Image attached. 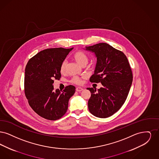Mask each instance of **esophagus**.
I'll list each match as a JSON object with an SVG mask.
<instances>
[{
    "instance_id": "34e87169",
    "label": "esophagus",
    "mask_w": 159,
    "mask_h": 159,
    "mask_svg": "<svg viewBox=\"0 0 159 159\" xmlns=\"http://www.w3.org/2000/svg\"><path fill=\"white\" fill-rule=\"evenodd\" d=\"M76 90L77 92H81V91H83V88H82L80 87H77V88H76Z\"/></svg>"
}]
</instances>
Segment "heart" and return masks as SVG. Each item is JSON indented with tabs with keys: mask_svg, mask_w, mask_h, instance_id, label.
<instances>
[{
	"mask_svg": "<svg viewBox=\"0 0 159 159\" xmlns=\"http://www.w3.org/2000/svg\"><path fill=\"white\" fill-rule=\"evenodd\" d=\"M74 59L78 64H79L81 66L86 64L88 62V57L87 55L81 51H79L75 53ZM66 66H67V61H63L61 64V73H64L65 71ZM70 82L79 85L82 83V79L78 76H74L70 79Z\"/></svg>",
	"mask_w": 159,
	"mask_h": 159,
	"instance_id": "1",
	"label": "heart"
}]
</instances>
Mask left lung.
I'll return each mask as SVG.
<instances>
[{
    "label": "left lung",
    "instance_id": "1",
    "mask_svg": "<svg viewBox=\"0 0 159 159\" xmlns=\"http://www.w3.org/2000/svg\"><path fill=\"white\" fill-rule=\"evenodd\" d=\"M86 50L94 52L97 58L95 73L89 80L102 85L98 91L88 88L92 93L88 108L93 116L107 118L125 103L133 80L132 71L125 53L108 43L90 46Z\"/></svg>",
    "mask_w": 159,
    "mask_h": 159
}]
</instances>
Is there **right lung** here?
<instances>
[{"label":"right lung","mask_w":159,"mask_h":159,"mask_svg":"<svg viewBox=\"0 0 159 159\" xmlns=\"http://www.w3.org/2000/svg\"><path fill=\"white\" fill-rule=\"evenodd\" d=\"M73 49L62 48L43 50L31 58L25 69L24 92L31 108L42 117L56 120L68 109V101L76 88L67 86L63 91L53 89V79L60 80V66Z\"/></svg>","instance_id":"obj_1"}]
</instances>
